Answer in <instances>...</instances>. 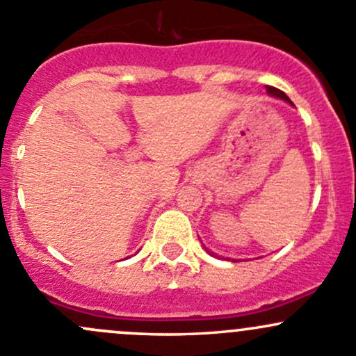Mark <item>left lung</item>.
Returning a JSON list of instances; mask_svg holds the SVG:
<instances>
[{
    "label": "left lung",
    "mask_w": 356,
    "mask_h": 356,
    "mask_svg": "<svg viewBox=\"0 0 356 356\" xmlns=\"http://www.w3.org/2000/svg\"><path fill=\"white\" fill-rule=\"evenodd\" d=\"M266 92H268L269 95H271V97H276V99L285 100V102L290 104V106H293V102H291V100L288 99L286 93H285V92H282V90H278V88H275V87H266ZM204 249H207V247H204ZM207 252H208V254H211V256H215V257H216V254H215V252H211V250H209V249H207ZM232 261H235V259H232Z\"/></svg>",
    "instance_id": "1"
}]
</instances>
